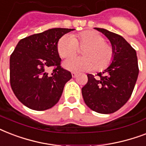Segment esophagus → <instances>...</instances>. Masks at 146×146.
<instances>
[{"mask_svg": "<svg viewBox=\"0 0 146 146\" xmlns=\"http://www.w3.org/2000/svg\"><path fill=\"white\" fill-rule=\"evenodd\" d=\"M77 76H78L77 73H76V72H73V73H72V76H73V78H76Z\"/></svg>", "mask_w": 146, "mask_h": 146, "instance_id": "1", "label": "esophagus"}]
</instances>
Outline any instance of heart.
Wrapping results in <instances>:
<instances>
[{"instance_id": "1", "label": "heart", "mask_w": 146, "mask_h": 146, "mask_svg": "<svg viewBox=\"0 0 146 146\" xmlns=\"http://www.w3.org/2000/svg\"><path fill=\"white\" fill-rule=\"evenodd\" d=\"M82 49V57H73L64 62V66L70 71H89L96 68L102 70L111 64L113 57L112 47L104 38L95 31H85L77 35L66 34L57 42V52L62 58L72 57Z\"/></svg>"}]
</instances>
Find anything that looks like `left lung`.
<instances>
[{"label":"left lung","instance_id":"obj_1","mask_svg":"<svg viewBox=\"0 0 146 146\" xmlns=\"http://www.w3.org/2000/svg\"><path fill=\"white\" fill-rule=\"evenodd\" d=\"M111 42L113 60L108 67L95 77L88 74V82L82 89L87 106L100 113H111L123 107L131 96L138 78L139 66L136 50L116 33L95 28Z\"/></svg>","mask_w":146,"mask_h":146}]
</instances>
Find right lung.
<instances>
[{
    "mask_svg": "<svg viewBox=\"0 0 146 146\" xmlns=\"http://www.w3.org/2000/svg\"><path fill=\"white\" fill-rule=\"evenodd\" d=\"M73 29L54 28L24 38L10 58V81L19 102L35 111H44L57 104L64 86L72 78L60 66L58 40ZM54 67L52 73H47Z\"/></svg>",
    "mask_w": 146,
    "mask_h": 146,
    "instance_id": "1",
    "label": "right lung"
}]
</instances>
